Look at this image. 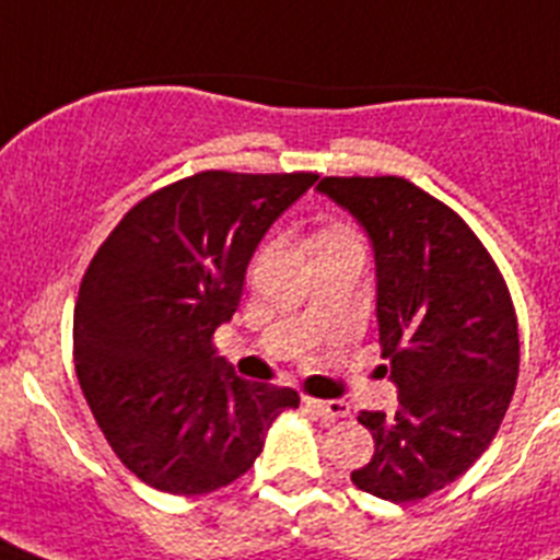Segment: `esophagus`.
<instances>
[{"label":"esophagus","mask_w":560,"mask_h":560,"mask_svg":"<svg viewBox=\"0 0 560 560\" xmlns=\"http://www.w3.org/2000/svg\"><path fill=\"white\" fill-rule=\"evenodd\" d=\"M305 407L311 409L314 415L325 420H341L348 418V404L345 400H319V398H305Z\"/></svg>","instance_id":"esophagus-1"}]
</instances>
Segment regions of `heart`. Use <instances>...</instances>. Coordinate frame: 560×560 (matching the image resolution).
<instances>
[{
	"label": "heart",
	"instance_id": "1",
	"mask_svg": "<svg viewBox=\"0 0 560 560\" xmlns=\"http://www.w3.org/2000/svg\"><path fill=\"white\" fill-rule=\"evenodd\" d=\"M328 249H361L359 237L353 235L345 226H334V230H325L323 237H319V252Z\"/></svg>",
	"mask_w": 560,
	"mask_h": 560
}]
</instances>
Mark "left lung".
<instances>
[{
	"instance_id": "obj_1",
	"label": "left lung",
	"mask_w": 560,
	"mask_h": 560,
	"mask_svg": "<svg viewBox=\"0 0 560 560\" xmlns=\"http://www.w3.org/2000/svg\"><path fill=\"white\" fill-rule=\"evenodd\" d=\"M316 190L368 232L395 415L361 412L375 454L350 474L387 502L427 499L491 446L518 378V325L491 255L457 212L400 176H328Z\"/></svg>"
}]
</instances>
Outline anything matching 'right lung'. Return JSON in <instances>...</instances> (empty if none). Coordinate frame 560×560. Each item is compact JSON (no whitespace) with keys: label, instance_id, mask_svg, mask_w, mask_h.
I'll return each mask as SVG.
<instances>
[{"label":"right lung","instance_id":"obj_1","mask_svg":"<svg viewBox=\"0 0 560 560\" xmlns=\"http://www.w3.org/2000/svg\"><path fill=\"white\" fill-rule=\"evenodd\" d=\"M316 173L205 171L131 207L92 257L75 303V373L108 446L176 497L235 482L266 432L300 407L289 387L235 375L212 348L257 244Z\"/></svg>","mask_w":560,"mask_h":560}]
</instances>
